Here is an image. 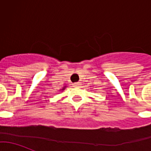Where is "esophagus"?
Listing matches in <instances>:
<instances>
[{
	"label": "esophagus",
	"mask_w": 151,
	"mask_h": 151,
	"mask_svg": "<svg viewBox=\"0 0 151 151\" xmlns=\"http://www.w3.org/2000/svg\"><path fill=\"white\" fill-rule=\"evenodd\" d=\"M80 85V83H74V87H79Z\"/></svg>",
	"instance_id": "1"
}]
</instances>
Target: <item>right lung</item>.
Listing matches in <instances>:
<instances>
[{"instance_id": "obj_1", "label": "right lung", "mask_w": 151, "mask_h": 151, "mask_svg": "<svg viewBox=\"0 0 151 151\" xmlns=\"http://www.w3.org/2000/svg\"><path fill=\"white\" fill-rule=\"evenodd\" d=\"M63 89H64V88H63Z\"/></svg>"}]
</instances>
